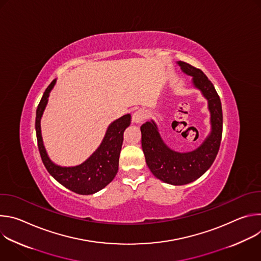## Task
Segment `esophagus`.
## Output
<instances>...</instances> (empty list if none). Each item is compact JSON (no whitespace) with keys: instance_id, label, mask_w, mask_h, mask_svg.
<instances>
[{"instance_id":"1","label":"esophagus","mask_w":261,"mask_h":261,"mask_svg":"<svg viewBox=\"0 0 261 261\" xmlns=\"http://www.w3.org/2000/svg\"><path fill=\"white\" fill-rule=\"evenodd\" d=\"M145 118H146L145 110L139 109V110L135 111V113L133 114V116H132V121H133L134 123H136V124H140V123H142V122L145 120Z\"/></svg>"}]
</instances>
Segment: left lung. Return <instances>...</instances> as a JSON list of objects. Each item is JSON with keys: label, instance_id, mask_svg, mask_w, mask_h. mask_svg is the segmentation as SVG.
I'll use <instances>...</instances> for the list:
<instances>
[{"label": "left lung", "instance_id": "1", "mask_svg": "<svg viewBox=\"0 0 261 261\" xmlns=\"http://www.w3.org/2000/svg\"><path fill=\"white\" fill-rule=\"evenodd\" d=\"M181 71L192 76V85L207 101L211 114V132L202 143L191 152H176L163 141L157 124L151 120L141 127V146L146 165L164 182L179 186L194 181L213 164L222 138L223 115L220 97L205 74L185 62H177Z\"/></svg>", "mask_w": 261, "mask_h": 261}]
</instances>
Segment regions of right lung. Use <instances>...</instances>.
Wrapping results in <instances>:
<instances>
[{
  "label": "right lung",
  "instance_id": "right-lung-1",
  "mask_svg": "<svg viewBox=\"0 0 261 261\" xmlns=\"http://www.w3.org/2000/svg\"><path fill=\"white\" fill-rule=\"evenodd\" d=\"M56 83L57 80H54L47 87L36 110L35 128L42 162L50 175L67 189L82 195L94 194L106 187L118 173L124 131L131 124V115L127 114L109 124L102 142L85 162L76 166L58 165L49 159L41 134V118Z\"/></svg>",
  "mask_w": 261,
  "mask_h": 261
}]
</instances>
